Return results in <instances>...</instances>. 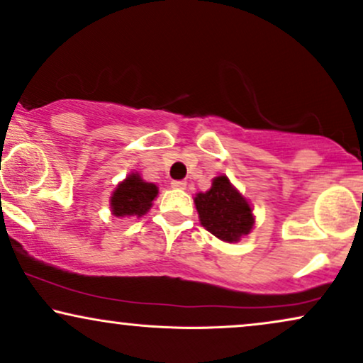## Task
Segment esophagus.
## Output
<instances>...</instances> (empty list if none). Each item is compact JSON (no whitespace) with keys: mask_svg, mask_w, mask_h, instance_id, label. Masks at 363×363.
<instances>
[{"mask_svg":"<svg viewBox=\"0 0 363 363\" xmlns=\"http://www.w3.org/2000/svg\"><path fill=\"white\" fill-rule=\"evenodd\" d=\"M171 186H172V189H179V191H182V189H186L187 182H186V181H172V182H171Z\"/></svg>","mask_w":363,"mask_h":363,"instance_id":"obj_1","label":"esophagus"}]
</instances>
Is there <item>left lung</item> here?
Returning <instances> with one entry per match:
<instances>
[{
    "label": "left lung",
    "mask_w": 363,
    "mask_h": 363,
    "mask_svg": "<svg viewBox=\"0 0 363 363\" xmlns=\"http://www.w3.org/2000/svg\"><path fill=\"white\" fill-rule=\"evenodd\" d=\"M194 204L201 224L224 242H238L255 226L253 208L224 174L213 179L208 191L197 192Z\"/></svg>",
    "instance_id": "left-lung-1"
}]
</instances>
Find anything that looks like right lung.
Wrapping results in <instances>:
<instances>
[{"mask_svg": "<svg viewBox=\"0 0 363 363\" xmlns=\"http://www.w3.org/2000/svg\"><path fill=\"white\" fill-rule=\"evenodd\" d=\"M157 196V186L144 181L139 172H130L110 196V211L116 218H142Z\"/></svg>", "mask_w": 363, "mask_h": 363, "instance_id": "add662e5", "label": "right lung"}]
</instances>
